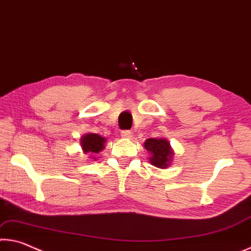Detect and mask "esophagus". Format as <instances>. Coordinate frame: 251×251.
Listing matches in <instances>:
<instances>
[{
    "label": "esophagus",
    "instance_id": "34e87169",
    "mask_svg": "<svg viewBox=\"0 0 251 251\" xmlns=\"http://www.w3.org/2000/svg\"><path fill=\"white\" fill-rule=\"evenodd\" d=\"M132 135L133 134L130 130H125V131H122V132H121V137L125 138V139H131V138H132Z\"/></svg>",
    "mask_w": 251,
    "mask_h": 251
}]
</instances>
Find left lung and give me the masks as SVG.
<instances>
[{
  "label": "left lung",
  "instance_id": "obj_1",
  "mask_svg": "<svg viewBox=\"0 0 251 251\" xmlns=\"http://www.w3.org/2000/svg\"><path fill=\"white\" fill-rule=\"evenodd\" d=\"M145 148L149 153V161L152 166L166 169L174 159V149L166 138H150L145 141Z\"/></svg>",
  "mask_w": 251,
  "mask_h": 251
}]
</instances>
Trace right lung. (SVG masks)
<instances>
[{
	"label": "right lung",
	"mask_w": 251,
	"mask_h": 251,
	"mask_svg": "<svg viewBox=\"0 0 251 251\" xmlns=\"http://www.w3.org/2000/svg\"><path fill=\"white\" fill-rule=\"evenodd\" d=\"M105 142L106 139L97 133H85L80 139V146L82 148V151L85 154H89L90 159L93 160L97 159L96 154L104 149Z\"/></svg>",
	"instance_id": "add662e5"
}]
</instances>
